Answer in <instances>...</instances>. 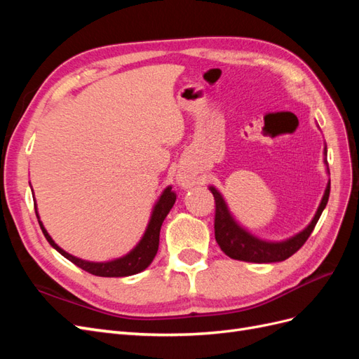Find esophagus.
Here are the masks:
<instances>
[{"label":"esophagus","instance_id":"esophagus-1","mask_svg":"<svg viewBox=\"0 0 359 359\" xmlns=\"http://www.w3.org/2000/svg\"><path fill=\"white\" fill-rule=\"evenodd\" d=\"M178 182L181 184L182 187H190L191 186V180L189 177H186V175H180L178 177Z\"/></svg>","mask_w":359,"mask_h":359}]
</instances>
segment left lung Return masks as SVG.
Masks as SVG:
<instances>
[{"instance_id": "left-lung-1", "label": "left lung", "mask_w": 359, "mask_h": 359, "mask_svg": "<svg viewBox=\"0 0 359 359\" xmlns=\"http://www.w3.org/2000/svg\"><path fill=\"white\" fill-rule=\"evenodd\" d=\"M325 154H327V149H325ZM330 189H331V182H328L327 190H325V194L316 215H314V219L306 229L299 232L298 235L289 238L286 241L268 243V241L257 240V238H255L253 235H250L248 232L241 229V227L233 222L232 215L229 214V210H227V206L222 198V194L214 187H210L215 201V219H214L215 241L227 256L236 260H244V262L271 264V262H281V260H286L293 253H297L309 240V236L311 235L314 226H316L322 211L328 203Z\"/></svg>"}]
</instances>
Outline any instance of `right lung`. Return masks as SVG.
Masks as SVG:
<instances>
[{
    "label": "right lung",
    "mask_w": 359,
    "mask_h": 359,
    "mask_svg": "<svg viewBox=\"0 0 359 359\" xmlns=\"http://www.w3.org/2000/svg\"><path fill=\"white\" fill-rule=\"evenodd\" d=\"M175 201H177V193L172 191V187H168L165 191H163L158 202L154 206L153 215H151L149 224L147 227V232H145L142 240H140V243L128 255H126L121 259L112 260V262H103V264L86 262V260L78 259V257L66 253L62 248H60L55 243H53V240L49 236L45 227H43L40 220H39V224L41 227L43 235L46 236L48 243L53 248H55L57 252H60L64 257L69 259L70 262L78 265L83 271H86V273H90L93 276H99V277H127V276H133V274L140 273V271H144L151 262H153V259L156 257L157 250H158V238H160L161 223L166 219V215L169 214ZM36 215L39 219L37 206H36Z\"/></svg>",
    "instance_id": "right-lung-1"
}]
</instances>
